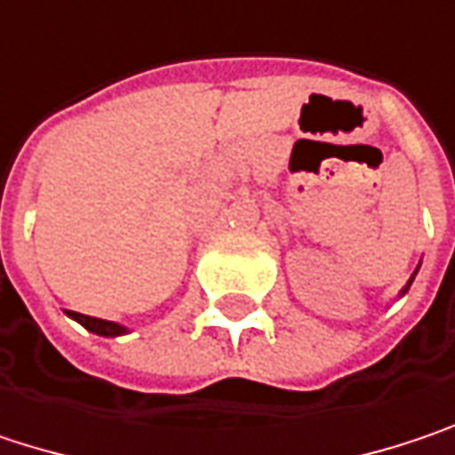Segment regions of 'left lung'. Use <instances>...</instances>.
<instances>
[{
  "label": "left lung",
  "mask_w": 455,
  "mask_h": 455,
  "mask_svg": "<svg viewBox=\"0 0 455 455\" xmlns=\"http://www.w3.org/2000/svg\"><path fill=\"white\" fill-rule=\"evenodd\" d=\"M409 285H411V280H409ZM409 285H406V288H409ZM406 288H403V293H406Z\"/></svg>",
  "instance_id": "1"
}]
</instances>
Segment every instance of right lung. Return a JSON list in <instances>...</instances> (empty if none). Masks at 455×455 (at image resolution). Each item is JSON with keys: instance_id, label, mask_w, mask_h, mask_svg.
I'll use <instances>...</instances> for the list:
<instances>
[{"instance_id": "add662e5", "label": "right lung", "mask_w": 455, "mask_h": 455, "mask_svg": "<svg viewBox=\"0 0 455 455\" xmlns=\"http://www.w3.org/2000/svg\"><path fill=\"white\" fill-rule=\"evenodd\" d=\"M70 316H73V319H78L85 330H91V332H96V335H104V338H115V335H123V332H128L125 327H120V324H115V322L96 319V316H88V314L70 312Z\"/></svg>"}]
</instances>
